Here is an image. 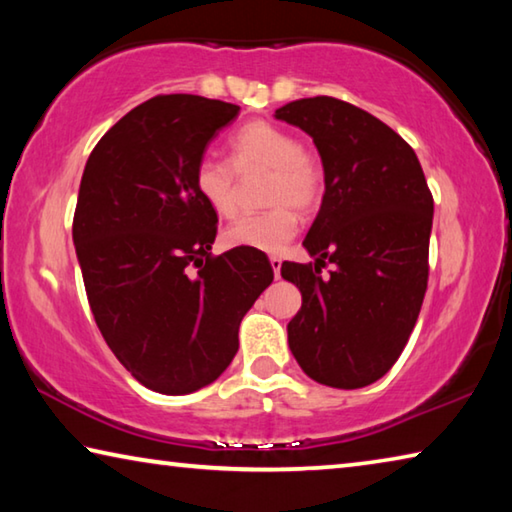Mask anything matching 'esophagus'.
<instances>
[{"mask_svg": "<svg viewBox=\"0 0 512 512\" xmlns=\"http://www.w3.org/2000/svg\"><path fill=\"white\" fill-rule=\"evenodd\" d=\"M271 268H273V273H275V277H280L282 259H280V257H277V255H273V257H271Z\"/></svg>", "mask_w": 512, "mask_h": 512, "instance_id": "1", "label": "esophagus"}]
</instances>
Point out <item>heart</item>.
Here are the masks:
<instances>
[{
  "label": "heart",
  "instance_id": "b5f03b06",
  "mask_svg": "<svg viewBox=\"0 0 512 512\" xmlns=\"http://www.w3.org/2000/svg\"><path fill=\"white\" fill-rule=\"evenodd\" d=\"M268 171L264 201L273 205L262 214L241 216L223 230V244L277 253L298 232V212H311L320 203L325 173L320 162L302 151L300 140L268 121H250L230 140V164L203 158L196 164L194 187L210 210L230 219L239 210L237 173Z\"/></svg>",
  "mask_w": 512,
  "mask_h": 512
}]
</instances>
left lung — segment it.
I'll use <instances>...</instances> for the list:
<instances>
[{
    "label": "left lung",
    "mask_w": 512,
    "mask_h": 512,
    "mask_svg": "<svg viewBox=\"0 0 512 512\" xmlns=\"http://www.w3.org/2000/svg\"><path fill=\"white\" fill-rule=\"evenodd\" d=\"M275 117L311 135L325 171L323 205L302 241L316 268L282 264L302 293L289 348L318 384L363 388L393 368L418 320L433 196L418 155L370 112L314 97ZM325 258L335 264L327 278L319 275Z\"/></svg>",
    "instance_id": "obj_1"
}]
</instances>
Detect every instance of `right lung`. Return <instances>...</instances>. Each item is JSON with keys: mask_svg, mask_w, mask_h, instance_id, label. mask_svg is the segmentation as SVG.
Returning a JSON list of instances; mask_svg holds the SVG:
<instances>
[{"mask_svg": "<svg viewBox=\"0 0 512 512\" xmlns=\"http://www.w3.org/2000/svg\"><path fill=\"white\" fill-rule=\"evenodd\" d=\"M237 115L235 103L160 94L121 117L85 164L72 225L85 293L108 348L155 393L212 384L273 282L262 253H210L219 216L194 187L207 144Z\"/></svg>", "mask_w": 512, "mask_h": 512, "instance_id": "1", "label": "right lung"}]
</instances>
